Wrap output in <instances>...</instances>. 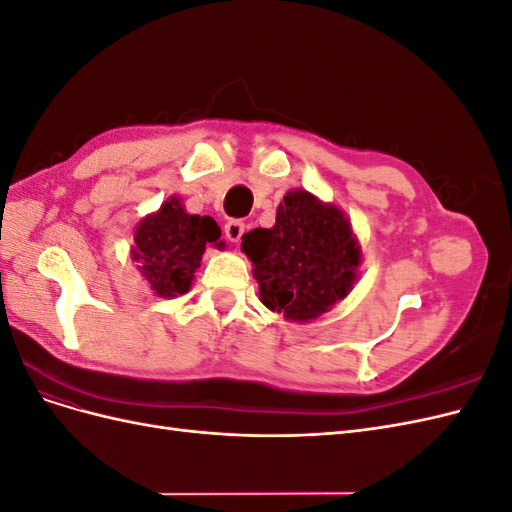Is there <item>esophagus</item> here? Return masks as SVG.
Segmentation results:
<instances>
[{
    "label": "esophagus",
    "instance_id": "obj_1",
    "mask_svg": "<svg viewBox=\"0 0 512 512\" xmlns=\"http://www.w3.org/2000/svg\"><path fill=\"white\" fill-rule=\"evenodd\" d=\"M224 232H226V239L230 243H239L241 237H243V232H245V224L241 220H228L224 224Z\"/></svg>",
    "mask_w": 512,
    "mask_h": 512
}]
</instances>
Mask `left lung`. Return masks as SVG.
<instances>
[{"label":"left lung","mask_w":512,"mask_h":512,"mask_svg":"<svg viewBox=\"0 0 512 512\" xmlns=\"http://www.w3.org/2000/svg\"><path fill=\"white\" fill-rule=\"evenodd\" d=\"M241 250L254 262L262 303L297 322L342 301L361 260L344 213L303 190L284 196L273 228L243 235Z\"/></svg>","instance_id":"8db88e82"}]
</instances>
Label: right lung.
I'll return each instance as SVG.
<instances>
[{
	"mask_svg": "<svg viewBox=\"0 0 512 512\" xmlns=\"http://www.w3.org/2000/svg\"><path fill=\"white\" fill-rule=\"evenodd\" d=\"M220 235L209 215L185 213L179 198H170L156 215L138 224L132 258L153 292L170 299L190 290L207 243L220 247Z\"/></svg>",
	"mask_w": 512,
	"mask_h": 512,
	"instance_id": "1",
	"label": "right lung"
}]
</instances>
